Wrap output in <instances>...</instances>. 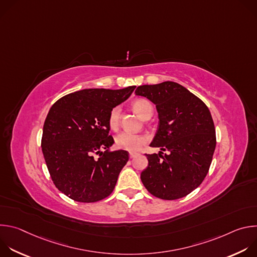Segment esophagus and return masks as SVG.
Instances as JSON below:
<instances>
[{
	"mask_svg": "<svg viewBox=\"0 0 257 257\" xmlns=\"http://www.w3.org/2000/svg\"><path fill=\"white\" fill-rule=\"evenodd\" d=\"M137 156V154L136 153H129V157H130V159H133V158H135Z\"/></svg>",
	"mask_w": 257,
	"mask_h": 257,
	"instance_id": "obj_1",
	"label": "esophagus"
}]
</instances>
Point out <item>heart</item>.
I'll use <instances>...</instances> for the list:
<instances>
[{
  "label": "heart",
  "instance_id": "1",
  "mask_svg": "<svg viewBox=\"0 0 257 257\" xmlns=\"http://www.w3.org/2000/svg\"><path fill=\"white\" fill-rule=\"evenodd\" d=\"M134 111L143 119L145 115L153 108L152 104L145 99H137L133 102ZM120 106H115L108 116V125L113 130H116L119 126L120 121ZM146 137L139 134L130 132H122L116 137V146L120 150L128 152H137L146 143Z\"/></svg>",
  "mask_w": 257,
  "mask_h": 257
}]
</instances>
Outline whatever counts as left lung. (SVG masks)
Segmentation results:
<instances>
[{"label": "left lung", "instance_id": "left-lung-1", "mask_svg": "<svg viewBox=\"0 0 257 257\" xmlns=\"http://www.w3.org/2000/svg\"><path fill=\"white\" fill-rule=\"evenodd\" d=\"M135 94L156 104L160 120L151 146L162 152L145 155L149 167L140 175L144 187L165 200L188 195L204 180L215 149V129L208 107L173 81L140 85Z\"/></svg>", "mask_w": 257, "mask_h": 257}]
</instances>
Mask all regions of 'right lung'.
<instances>
[{"label": "right lung", "mask_w": 257, "mask_h": 257, "mask_svg": "<svg viewBox=\"0 0 257 257\" xmlns=\"http://www.w3.org/2000/svg\"><path fill=\"white\" fill-rule=\"evenodd\" d=\"M136 86L123 89L89 88L58 99L46 118L42 151L56 187L78 202L107 197L129 160L120 150L109 152L108 116Z\"/></svg>", "instance_id": "obj_1"}]
</instances>
